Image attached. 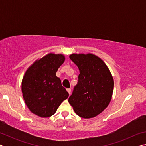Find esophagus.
<instances>
[{"instance_id": "34e87169", "label": "esophagus", "mask_w": 146, "mask_h": 146, "mask_svg": "<svg viewBox=\"0 0 146 146\" xmlns=\"http://www.w3.org/2000/svg\"><path fill=\"white\" fill-rule=\"evenodd\" d=\"M67 91H68V92L69 93V94H71V88H68L67 89Z\"/></svg>"}]
</instances>
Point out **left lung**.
Returning <instances> with one entry per match:
<instances>
[{"label":"left lung","instance_id":"8db88e82","mask_svg":"<svg viewBox=\"0 0 146 146\" xmlns=\"http://www.w3.org/2000/svg\"><path fill=\"white\" fill-rule=\"evenodd\" d=\"M70 58L78 66L80 74L69 102L79 117H95L107 108L111 99L113 76L105 63L92 54H72Z\"/></svg>","mask_w":146,"mask_h":146}]
</instances>
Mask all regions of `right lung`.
I'll return each instance as SVG.
<instances>
[{
    "mask_svg": "<svg viewBox=\"0 0 146 146\" xmlns=\"http://www.w3.org/2000/svg\"><path fill=\"white\" fill-rule=\"evenodd\" d=\"M62 55L49 54L29 67L22 82V92L26 104L31 111L40 117H49L69 93L56 76L64 63Z\"/></svg>",
    "mask_w": 146,
    "mask_h": 146,
    "instance_id": "right-lung-1",
    "label": "right lung"
}]
</instances>
